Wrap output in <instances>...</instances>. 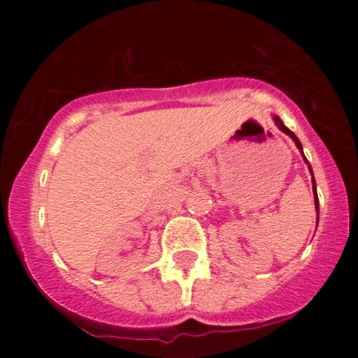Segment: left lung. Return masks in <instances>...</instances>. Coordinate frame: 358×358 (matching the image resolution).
Returning a JSON list of instances; mask_svg holds the SVG:
<instances>
[{"instance_id":"left-lung-1","label":"left lung","mask_w":358,"mask_h":358,"mask_svg":"<svg viewBox=\"0 0 358 358\" xmlns=\"http://www.w3.org/2000/svg\"><path fill=\"white\" fill-rule=\"evenodd\" d=\"M273 121H275L277 128H279V129H280V131H284V133H286V135H289V136H291V138H292V140H294L296 147H298V149H299V152H301V154H303V147H301V142H299V140H298V136H296V135H294V133H292L289 128H286V126H284V122H282V121H280V117H279V115H273ZM303 159H305V161H306L305 154H303ZM306 162H308V161H306ZM308 169H310V173H312V176H313V171H312V166H310V164H308ZM313 196H315V206H317V211H319V199H317V190H315V180H313ZM317 218H319V216H317Z\"/></svg>"}]
</instances>
